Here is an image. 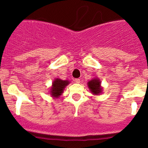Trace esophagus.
Here are the masks:
<instances>
[{"label": "esophagus", "mask_w": 148, "mask_h": 148, "mask_svg": "<svg viewBox=\"0 0 148 148\" xmlns=\"http://www.w3.org/2000/svg\"><path fill=\"white\" fill-rule=\"evenodd\" d=\"M74 81H75V83H76V84H79V83L81 82V81H80L79 79H74Z\"/></svg>", "instance_id": "obj_1"}]
</instances>
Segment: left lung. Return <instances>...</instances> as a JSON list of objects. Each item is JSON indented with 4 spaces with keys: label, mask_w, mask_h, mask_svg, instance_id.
Wrapping results in <instances>:
<instances>
[{
    "label": "left lung",
    "mask_w": 148,
    "mask_h": 148,
    "mask_svg": "<svg viewBox=\"0 0 148 148\" xmlns=\"http://www.w3.org/2000/svg\"><path fill=\"white\" fill-rule=\"evenodd\" d=\"M88 86L90 90L93 95H98L102 92V88L101 86V81L98 79H93L88 81Z\"/></svg>",
    "instance_id": "8db88e82"
}]
</instances>
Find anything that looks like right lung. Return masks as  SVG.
Returning a JSON list of instances; mask_svg holds the SVG:
<instances>
[{"instance_id": "right-lung-1", "label": "right lung", "mask_w": 148, "mask_h": 148, "mask_svg": "<svg viewBox=\"0 0 148 148\" xmlns=\"http://www.w3.org/2000/svg\"><path fill=\"white\" fill-rule=\"evenodd\" d=\"M69 84V81L67 80H61L60 79H56L52 84L51 88L50 94L53 97L58 98L62 93L63 92L64 88Z\"/></svg>"}]
</instances>
